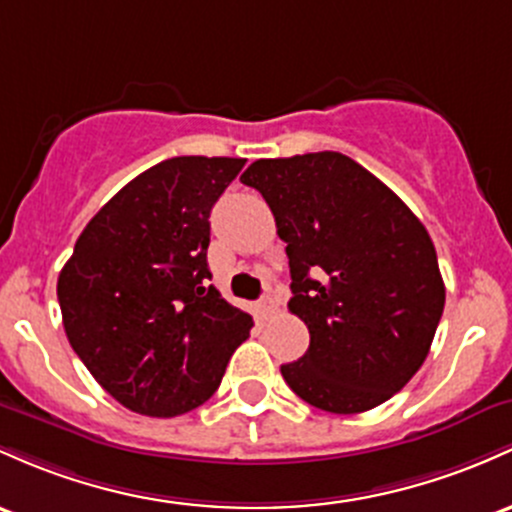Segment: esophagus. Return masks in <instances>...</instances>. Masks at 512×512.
Returning a JSON list of instances; mask_svg holds the SVG:
<instances>
[{"label": "esophagus", "instance_id": "obj_1", "mask_svg": "<svg viewBox=\"0 0 512 512\" xmlns=\"http://www.w3.org/2000/svg\"><path fill=\"white\" fill-rule=\"evenodd\" d=\"M274 308H277V306H274V299H272V296H262V299L257 301V311H260V316L265 318V320H267L269 316H272Z\"/></svg>", "mask_w": 512, "mask_h": 512}]
</instances>
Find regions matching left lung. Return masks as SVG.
<instances>
[{
    "mask_svg": "<svg viewBox=\"0 0 512 512\" xmlns=\"http://www.w3.org/2000/svg\"><path fill=\"white\" fill-rule=\"evenodd\" d=\"M240 182L265 196L286 243L289 311L311 345L282 364L289 389L328 413H364L428 357L445 308L437 252L418 216L352 157L257 160Z\"/></svg>",
    "mask_w": 512,
    "mask_h": 512,
    "instance_id": "1",
    "label": "left lung"
}]
</instances>
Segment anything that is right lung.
Wrapping results in <instances>:
<instances>
[{"mask_svg":"<svg viewBox=\"0 0 512 512\" xmlns=\"http://www.w3.org/2000/svg\"><path fill=\"white\" fill-rule=\"evenodd\" d=\"M243 157L157 162L101 206L58 277L72 350L128 411L172 418L221 386L250 313L209 284L211 209Z\"/></svg>","mask_w":512,"mask_h":512,"instance_id":"obj_1","label":"right lung"}]
</instances>
